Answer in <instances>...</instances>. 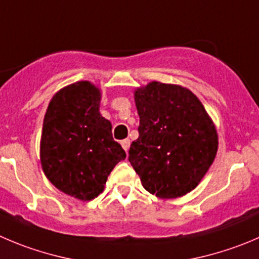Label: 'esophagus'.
<instances>
[{
	"mask_svg": "<svg viewBox=\"0 0 259 259\" xmlns=\"http://www.w3.org/2000/svg\"><path fill=\"white\" fill-rule=\"evenodd\" d=\"M120 145H122V147L124 149V151L127 152L128 149H130V145H131V141H130L128 139H125V140H123L122 142H120Z\"/></svg>",
	"mask_w": 259,
	"mask_h": 259,
	"instance_id": "esophagus-1",
	"label": "esophagus"
}]
</instances>
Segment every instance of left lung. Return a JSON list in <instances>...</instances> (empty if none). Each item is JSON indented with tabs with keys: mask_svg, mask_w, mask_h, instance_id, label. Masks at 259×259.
<instances>
[{
	"mask_svg": "<svg viewBox=\"0 0 259 259\" xmlns=\"http://www.w3.org/2000/svg\"><path fill=\"white\" fill-rule=\"evenodd\" d=\"M140 115L139 139L128 160L144 188L159 198L193 191L215 160V123L189 89L151 81L134 93Z\"/></svg>",
	"mask_w": 259,
	"mask_h": 259,
	"instance_id": "left-lung-1",
	"label": "left lung"
}]
</instances>
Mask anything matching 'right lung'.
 <instances>
[{"mask_svg":"<svg viewBox=\"0 0 259 259\" xmlns=\"http://www.w3.org/2000/svg\"><path fill=\"white\" fill-rule=\"evenodd\" d=\"M102 91L90 81L58 90L49 102L40 137V164L57 189L80 201L104 191L108 176L125 157L112 123L99 112Z\"/></svg>","mask_w":259,"mask_h":259,"instance_id":"add662e5","label":"right lung"}]
</instances>
